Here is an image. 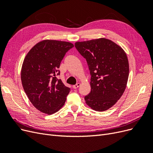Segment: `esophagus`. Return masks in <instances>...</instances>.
Wrapping results in <instances>:
<instances>
[{"label": "esophagus", "mask_w": 153, "mask_h": 153, "mask_svg": "<svg viewBox=\"0 0 153 153\" xmlns=\"http://www.w3.org/2000/svg\"><path fill=\"white\" fill-rule=\"evenodd\" d=\"M80 85V83H77L76 84H75V85H73V89H77V88L79 87Z\"/></svg>", "instance_id": "1"}]
</instances>
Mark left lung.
Segmentation results:
<instances>
[{"label": "left lung", "mask_w": 153, "mask_h": 153, "mask_svg": "<svg viewBox=\"0 0 153 153\" xmlns=\"http://www.w3.org/2000/svg\"><path fill=\"white\" fill-rule=\"evenodd\" d=\"M75 47L89 66L91 92L86 104L96 111L109 109L126 89L129 63L123 49L110 39L100 38L76 42Z\"/></svg>", "instance_id": "obj_1"}]
</instances>
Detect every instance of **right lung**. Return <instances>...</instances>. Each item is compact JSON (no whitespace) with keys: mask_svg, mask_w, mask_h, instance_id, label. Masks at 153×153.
Here are the masks:
<instances>
[{"mask_svg":"<svg viewBox=\"0 0 153 153\" xmlns=\"http://www.w3.org/2000/svg\"><path fill=\"white\" fill-rule=\"evenodd\" d=\"M74 45L57 40H44L32 47L22 64L21 80L32 104L40 112L54 114L65 103L70 89L55 76L64 55Z\"/></svg>","mask_w":153,"mask_h":153,"instance_id":"right-lung-1","label":"right lung"}]
</instances>
